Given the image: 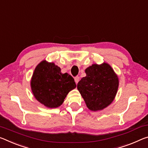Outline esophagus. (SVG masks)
<instances>
[{
	"label": "esophagus",
	"instance_id": "34e87169",
	"mask_svg": "<svg viewBox=\"0 0 148 148\" xmlns=\"http://www.w3.org/2000/svg\"><path fill=\"white\" fill-rule=\"evenodd\" d=\"M74 80H75V82H76V84H78V82L79 80V77H78V76L75 77Z\"/></svg>",
	"mask_w": 148,
	"mask_h": 148
}]
</instances>
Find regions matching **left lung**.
<instances>
[{
  "label": "left lung",
  "mask_w": 148,
  "mask_h": 148,
  "mask_svg": "<svg viewBox=\"0 0 148 148\" xmlns=\"http://www.w3.org/2000/svg\"><path fill=\"white\" fill-rule=\"evenodd\" d=\"M85 72L86 76L77 85L79 92L91 111L104 109L115 98L119 85L118 76L107 62L93 64Z\"/></svg>",
  "instance_id": "1"
}]
</instances>
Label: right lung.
Instances as JSON below:
<instances>
[{"mask_svg": "<svg viewBox=\"0 0 148 148\" xmlns=\"http://www.w3.org/2000/svg\"><path fill=\"white\" fill-rule=\"evenodd\" d=\"M30 85L35 98L51 109L60 107L68 93L76 87L70 75L62 74L60 67L45 60L37 65Z\"/></svg>", "mask_w": 148, "mask_h": 148, "instance_id": "right-lung-1", "label": "right lung"}]
</instances>
